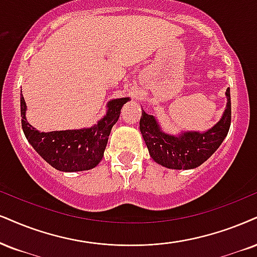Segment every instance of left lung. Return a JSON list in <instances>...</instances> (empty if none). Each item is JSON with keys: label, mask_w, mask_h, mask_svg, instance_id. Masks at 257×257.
I'll list each match as a JSON object with an SVG mask.
<instances>
[{"label": "left lung", "mask_w": 257, "mask_h": 257, "mask_svg": "<svg viewBox=\"0 0 257 257\" xmlns=\"http://www.w3.org/2000/svg\"><path fill=\"white\" fill-rule=\"evenodd\" d=\"M226 107L219 121L204 132L182 131L170 135L163 131L155 115L142 108L139 121L142 136L155 162L169 169H194L207 161L220 147L231 123L230 88L225 91Z\"/></svg>", "instance_id": "left-lung-1"}]
</instances>
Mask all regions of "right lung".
<instances>
[{
    "label": "right lung",
    "instance_id": "obj_1",
    "mask_svg": "<svg viewBox=\"0 0 257 257\" xmlns=\"http://www.w3.org/2000/svg\"><path fill=\"white\" fill-rule=\"evenodd\" d=\"M127 101L130 97L108 101L106 114L91 127L40 132L27 121V106L21 94L22 130L28 143L55 169L65 173L89 170L102 160L110 130L118 121L120 110Z\"/></svg>",
    "mask_w": 257,
    "mask_h": 257
}]
</instances>
